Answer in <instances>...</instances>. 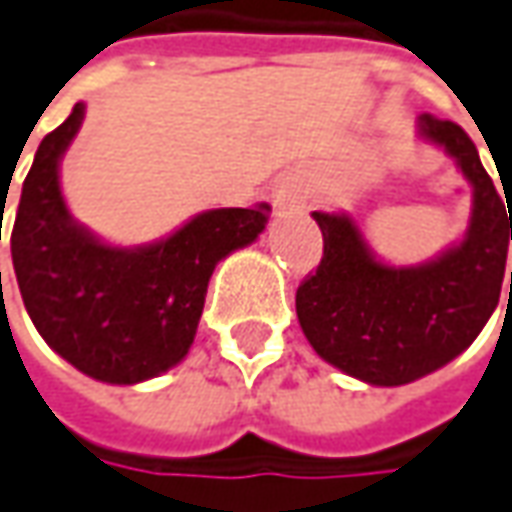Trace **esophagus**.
Masks as SVG:
<instances>
[{
  "instance_id": "34e87169",
  "label": "esophagus",
  "mask_w": 512,
  "mask_h": 512,
  "mask_svg": "<svg viewBox=\"0 0 512 512\" xmlns=\"http://www.w3.org/2000/svg\"><path fill=\"white\" fill-rule=\"evenodd\" d=\"M277 204L285 207V204H297V193H291V190H277Z\"/></svg>"
}]
</instances>
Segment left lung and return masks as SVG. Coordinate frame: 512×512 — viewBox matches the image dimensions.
Wrapping results in <instances>:
<instances>
[{
	"instance_id": "left-lung-1",
	"label": "left lung",
	"mask_w": 512,
	"mask_h": 512,
	"mask_svg": "<svg viewBox=\"0 0 512 512\" xmlns=\"http://www.w3.org/2000/svg\"><path fill=\"white\" fill-rule=\"evenodd\" d=\"M417 134L443 148L471 187L465 238L420 266H389L347 212H314L322 263L297 288V316L311 347L373 387L412 384L471 347L499 305L512 241V212L507 218L510 207L504 210L471 137L434 114L417 117Z\"/></svg>"
}]
</instances>
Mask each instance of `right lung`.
<instances>
[{
  "mask_svg": "<svg viewBox=\"0 0 512 512\" xmlns=\"http://www.w3.org/2000/svg\"><path fill=\"white\" fill-rule=\"evenodd\" d=\"M83 103L41 139L10 232L24 308L61 358L103 384H142L176 367L196 339L215 266L266 229L269 204L198 212L168 238L111 246L78 224L61 193V159Z\"/></svg>",
  "mask_w": 512,
  "mask_h": 512,
  "instance_id": "add662e5",
  "label": "right lung"
}]
</instances>
